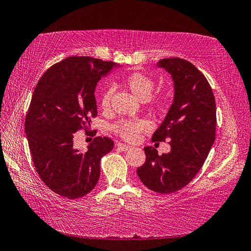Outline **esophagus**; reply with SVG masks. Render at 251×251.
I'll use <instances>...</instances> for the list:
<instances>
[{
  "instance_id": "esophagus-1",
  "label": "esophagus",
  "mask_w": 251,
  "mask_h": 251,
  "mask_svg": "<svg viewBox=\"0 0 251 251\" xmlns=\"http://www.w3.org/2000/svg\"><path fill=\"white\" fill-rule=\"evenodd\" d=\"M117 148H119L121 151H128L131 147L126 146L124 143H117Z\"/></svg>"
}]
</instances>
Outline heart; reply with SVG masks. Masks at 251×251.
<instances>
[{"mask_svg":"<svg viewBox=\"0 0 251 251\" xmlns=\"http://www.w3.org/2000/svg\"><path fill=\"white\" fill-rule=\"evenodd\" d=\"M123 83L140 100H148L150 98L154 88L153 79L141 72L128 74ZM112 93H113V90L111 88L106 89L101 97L100 106L102 110H108L110 108ZM157 105L159 106L161 103H157ZM149 126L150 125L146 120H123L114 125V131L126 140H135L141 131H145L149 128Z\"/></svg>","mask_w":251,"mask_h":251,"instance_id":"heart-1","label":"heart"}]
</instances>
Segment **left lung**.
Segmentation results:
<instances>
[{
    "label": "left lung",
    "mask_w": 251,
    "mask_h": 251,
    "mask_svg": "<svg viewBox=\"0 0 251 251\" xmlns=\"http://www.w3.org/2000/svg\"><path fill=\"white\" fill-rule=\"evenodd\" d=\"M156 66L172 75L175 93L152 141L168 140L172 150L158 155L146 147V162L137 174L147 188L168 194L188 184L206 161L216 139V101L206 77L188 60L167 58Z\"/></svg>",
    "instance_id": "obj_1"
}]
</instances>
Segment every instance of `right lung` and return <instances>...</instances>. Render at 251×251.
Masks as SVG:
<instances>
[{"label": "right lung", "instance_id": "add662e5", "mask_svg": "<svg viewBox=\"0 0 251 251\" xmlns=\"http://www.w3.org/2000/svg\"><path fill=\"white\" fill-rule=\"evenodd\" d=\"M120 68L93 57H69L51 66L37 83L25 116L32 161L49 188L75 200L88 194L100 177V159L113 149L110 138L96 137L86 151L73 147L78 129L97 115L95 89L101 77Z\"/></svg>", "mask_w": 251, "mask_h": 251}]
</instances>
